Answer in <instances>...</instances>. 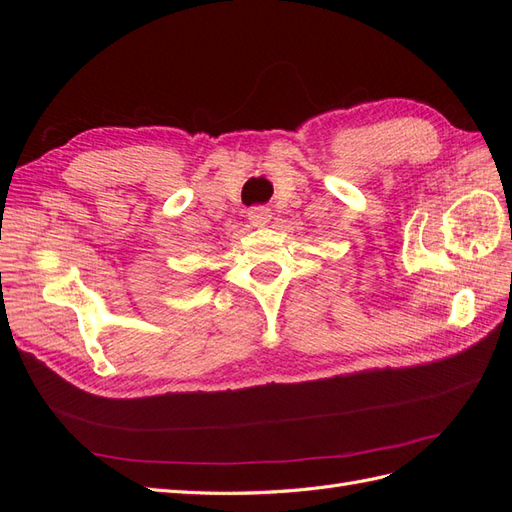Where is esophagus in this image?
Wrapping results in <instances>:
<instances>
[{"label":"esophagus","mask_w":512,"mask_h":512,"mask_svg":"<svg viewBox=\"0 0 512 512\" xmlns=\"http://www.w3.org/2000/svg\"><path fill=\"white\" fill-rule=\"evenodd\" d=\"M247 220H250V224L256 226V228L267 226L271 222V209H267V207H254V209L247 211Z\"/></svg>","instance_id":"1"}]
</instances>
